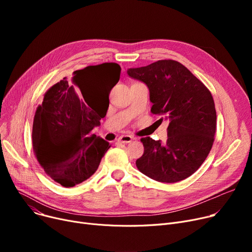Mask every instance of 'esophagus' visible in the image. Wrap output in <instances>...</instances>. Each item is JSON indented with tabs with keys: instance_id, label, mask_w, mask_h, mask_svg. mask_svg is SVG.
I'll list each match as a JSON object with an SVG mask.
<instances>
[{
	"instance_id": "esophagus-1",
	"label": "esophagus",
	"mask_w": 252,
	"mask_h": 252,
	"mask_svg": "<svg viewBox=\"0 0 252 252\" xmlns=\"http://www.w3.org/2000/svg\"><path fill=\"white\" fill-rule=\"evenodd\" d=\"M119 143H123V144H126V143H129L133 141V137L129 136V135H123L118 138L117 140Z\"/></svg>"
}]
</instances>
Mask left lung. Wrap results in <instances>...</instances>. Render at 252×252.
I'll return each mask as SVG.
<instances>
[{
	"label": "left lung",
	"mask_w": 252,
	"mask_h": 252,
	"mask_svg": "<svg viewBox=\"0 0 252 252\" xmlns=\"http://www.w3.org/2000/svg\"><path fill=\"white\" fill-rule=\"evenodd\" d=\"M127 74L146 84L151 112L169 122L165 144L150 137L141 139L144 154L136 161L138 169L162 183L187 179L204 162L215 141L217 112L211 93L175 60L129 68Z\"/></svg>",
	"instance_id": "obj_1"
}]
</instances>
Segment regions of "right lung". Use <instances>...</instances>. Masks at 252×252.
I'll list each match as a JSON object with an SVG mask.
<instances>
[{
  "label": "right lung",
  "instance_id": "obj_1",
  "mask_svg": "<svg viewBox=\"0 0 252 252\" xmlns=\"http://www.w3.org/2000/svg\"><path fill=\"white\" fill-rule=\"evenodd\" d=\"M121 70L112 62L75 70L70 79L64 77L46 92L35 111L34 155L45 173L63 187H73L94 175L110 148L108 142L92 134L109 106V102L101 105L97 85L111 91Z\"/></svg>",
  "mask_w": 252,
  "mask_h": 252
}]
</instances>
